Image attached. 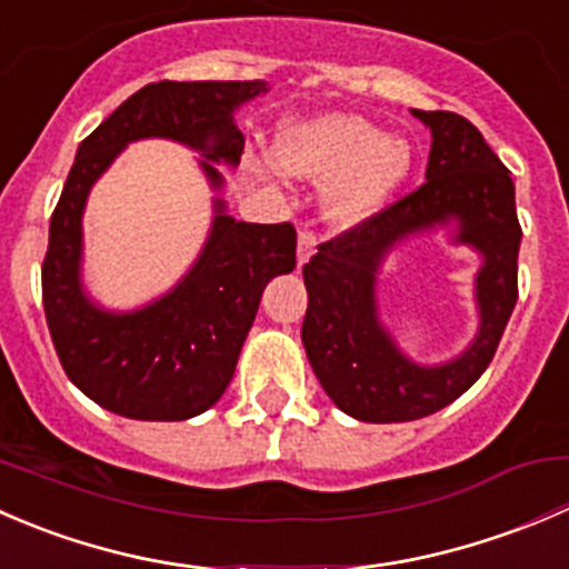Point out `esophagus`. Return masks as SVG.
Returning <instances> with one entry per match:
<instances>
[{
	"mask_svg": "<svg viewBox=\"0 0 569 569\" xmlns=\"http://www.w3.org/2000/svg\"><path fill=\"white\" fill-rule=\"evenodd\" d=\"M317 252V237L311 231H300V239H297V263H308L311 256Z\"/></svg>",
	"mask_w": 569,
	"mask_h": 569,
	"instance_id": "obj_1",
	"label": "esophagus"
}]
</instances>
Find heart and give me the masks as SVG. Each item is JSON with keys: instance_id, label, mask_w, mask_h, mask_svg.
<instances>
[{"instance_id": "heart-1", "label": "heart", "mask_w": 569, "mask_h": 569, "mask_svg": "<svg viewBox=\"0 0 569 569\" xmlns=\"http://www.w3.org/2000/svg\"><path fill=\"white\" fill-rule=\"evenodd\" d=\"M274 159L289 176L330 187L325 217L338 228H358L380 214L412 170L407 137L386 134L355 114L291 118L274 134ZM278 164L248 157V170L263 183L280 178Z\"/></svg>"}]
</instances>
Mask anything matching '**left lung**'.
I'll return each instance as SVG.
<instances>
[{"mask_svg":"<svg viewBox=\"0 0 569 569\" xmlns=\"http://www.w3.org/2000/svg\"><path fill=\"white\" fill-rule=\"evenodd\" d=\"M432 134L427 181L343 237L325 242L302 267L308 311L302 321L317 380L332 405L366 423L432 416L468 391L496 355L518 302L520 231L515 183L481 131L455 112L412 109ZM446 230L482 263L475 276L480 327L475 341L443 365L410 359L379 313L381 263L418 236Z\"/></svg>","mask_w":569,"mask_h":569,"instance_id":"obj_1","label":"left lung"}]
</instances>
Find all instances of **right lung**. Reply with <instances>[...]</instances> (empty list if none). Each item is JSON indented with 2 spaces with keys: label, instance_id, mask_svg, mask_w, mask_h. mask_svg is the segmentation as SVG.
Wrapping results in <instances>:
<instances>
[{
  "label": "right lung",
  "instance_id": "obj_1",
  "mask_svg": "<svg viewBox=\"0 0 569 569\" xmlns=\"http://www.w3.org/2000/svg\"><path fill=\"white\" fill-rule=\"evenodd\" d=\"M267 82H153L137 90L84 137L51 214L43 258V311L68 380L114 416L187 421L220 401L258 313L263 289L297 263L289 222L233 220L222 200L220 164L237 168L244 137L237 109ZM140 139H170L201 153L210 181V237L173 290L131 312L89 297L81 278V217L89 189L108 164Z\"/></svg>",
  "mask_w": 569,
  "mask_h": 569
}]
</instances>
